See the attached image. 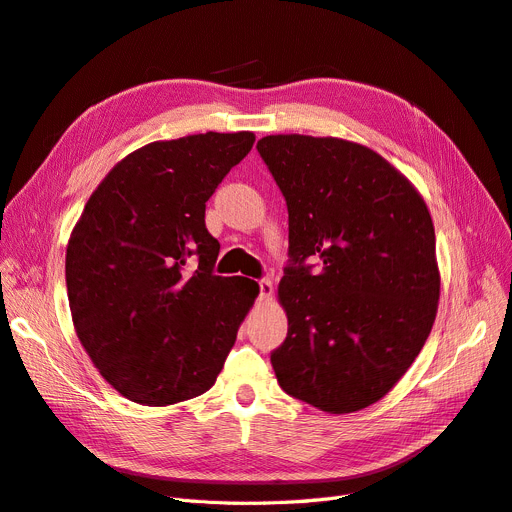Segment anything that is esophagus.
<instances>
[{
  "mask_svg": "<svg viewBox=\"0 0 512 512\" xmlns=\"http://www.w3.org/2000/svg\"><path fill=\"white\" fill-rule=\"evenodd\" d=\"M258 290H260V296H258V300L260 302H264V300H269L271 296H273V281L271 279H260L258 281Z\"/></svg>",
  "mask_w": 512,
  "mask_h": 512,
  "instance_id": "1",
  "label": "esophagus"
}]
</instances>
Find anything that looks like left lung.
<instances>
[{"mask_svg":"<svg viewBox=\"0 0 512 512\" xmlns=\"http://www.w3.org/2000/svg\"><path fill=\"white\" fill-rule=\"evenodd\" d=\"M256 149L290 218L277 382L321 412L363 410L399 382L435 323L431 214L410 180L357 142L275 134ZM311 255L322 260L317 274L305 264Z\"/></svg>","mask_w":512,"mask_h":512,"instance_id":"1","label":"left lung"}]
</instances>
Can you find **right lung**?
I'll list each match as a JSON object with an SVG mask.
<instances>
[{"mask_svg": "<svg viewBox=\"0 0 512 512\" xmlns=\"http://www.w3.org/2000/svg\"><path fill=\"white\" fill-rule=\"evenodd\" d=\"M252 132L157 140L90 195L67 245L77 338L117 393L163 407L210 391L258 296L214 275L206 201L250 153Z\"/></svg>", "mask_w": 512, "mask_h": 512, "instance_id": "1", "label": "right lung"}]
</instances>
